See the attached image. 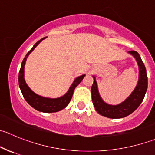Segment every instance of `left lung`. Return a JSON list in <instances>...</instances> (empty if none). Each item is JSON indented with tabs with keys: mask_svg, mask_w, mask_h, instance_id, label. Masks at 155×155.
<instances>
[{
	"mask_svg": "<svg viewBox=\"0 0 155 155\" xmlns=\"http://www.w3.org/2000/svg\"><path fill=\"white\" fill-rule=\"evenodd\" d=\"M130 54L134 56L139 67V79L137 85L130 96L118 105H110L107 104L101 97L98 91L96 77L93 76L94 83L91 86L92 102L95 109L100 115L109 118H121L130 115L143 102L148 87V77L146 69L140 58L136 51H129Z\"/></svg>",
	"mask_w": 155,
	"mask_h": 155,
	"instance_id": "1",
	"label": "left lung"
}]
</instances>
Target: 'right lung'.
<instances>
[{"label":"right lung","mask_w":155,"mask_h":155,"mask_svg":"<svg viewBox=\"0 0 155 155\" xmlns=\"http://www.w3.org/2000/svg\"><path fill=\"white\" fill-rule=\"evenodd\" d=\"M45 38L46 37L37 41L34 45L33 48L27 53L25 58L23 59L22 62H21V68H20L19 70V73H18V85H19V87L21 89V91L22 93L23 97H24L25 101H27L28 104L30 106H31L34 109H37V111H40V112L51 113V112H56L62 110V109H64L68 105L70 100H71L72 96H73V94L75 88L82 82V80L85 77V75L84 74L76 77L74 79L73 83H72L71 86L70 87L68 92L64 95L60 97H42L40 95L34 93L28 87V85H27V83L25 82V65L26 60H27L29 54L31 53V51L37 47V45L42 40H44Z\"/></svg>","instance_id":"add662e5"}]
</instances>
